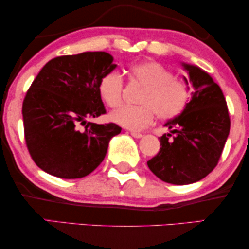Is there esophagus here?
Segmentation results:
<instances>
[{
    "label": "esophagus",
    "mask_w": 249,
    "mask_h": 249,
    "mask_svg": "<svg viewBox=\"0 0 249 249\" xmlns=\"http://www.w3.org/2000/svg\"><path fill=\"white\" fill-rule=\"evenodd\" d=\"M130 135L135 138H141L142 136V134H141V132H137V131H130Z\"/></svg>",
    "instance_id": "esophagus-1"
}]
</instances>
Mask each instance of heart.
Listing matches in <instances>:
<instances>
[{
	"mask_svg": "<svg viewBox=\"0 0 249 249\" xmlns=\"http://www.w3.org/2000/svg\"><path fill=\"white\" fill-rule=\"evenodd\" d=\"M130 79L144 87L136 107H122L111 114V120L131 130H142L160 120H172L186 110L190 101L189 86L176 79L169 69L156 61L132 64L128 68ZM98 94L108 107L121 104L124 81L117 71H108L98 81Z\"/></svg>",
	"mask_w": 249,
	"mask_h": 249,
	"instance_id": "b5f03b06",
	"label": "heart"
}]
</instances>
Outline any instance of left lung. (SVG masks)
I'll use <instances>...</instances> for the list:
<instances>
[{
    "instance_id": "8db88e82",
    "label": "left lung",
    "mask_w": 249,
    "mask_h": 249,
    "mask_svg": "<svg viewBox=\"0 0 249 249\" xmlns=\"http://www.w3.org/2000/svg\"><path fill=\"white\" fill-rule=\"evenodd\" d=\"M182 66L194 87L192 100L179 117L166 122L171 131L160 138V152L147 162L158 178L173 185L196 182L212 172L230 131L227 102L219 85L198 67Z\"/></svg>"
}]
</instances>
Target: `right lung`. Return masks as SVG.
I'll return each instance as SVG.
<instances>
[{
	"label": "right lung",
	"mask_w": 249,
	"mask_h": 249,
	"mask_svg": "<svg viewBox=\"0 0 249 249\" xmlns=\"http://www.w3.org/2000/svg\"><path fill=\"white\" fill-rule=\"evenodd\" d=\"M105 52L54 57L42 68L22 103L27 148L36 165L50 175L78 179L101 164L118 124L87 119L107 113L98 81L115 69Z\"/></svg>",
	"instance_id": "obj_1"
}]
</instances>
